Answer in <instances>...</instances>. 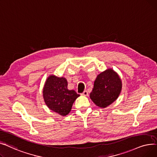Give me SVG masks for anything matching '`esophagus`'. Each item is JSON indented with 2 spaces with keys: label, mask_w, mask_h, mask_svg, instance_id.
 Segmentation results:
<instances>
[{
  "label": "esophagus",
  "mask_w": 157,
  "mask_h": 157,
  "mask_svg": "<svg viewBox=\"0 0 157 157\" xmlns=\"http://www.w3.org/2000/svg\"><path fill=\"white\" fill-rule=\"evenodd\" d=\"M82 95L85 96H88V92L87 91H84L82 93Z\"/></svg>",
  "instance_id": "1"
}]
</instances>
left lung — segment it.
<instances>
[{"instance_id": "left-lung-1", "label": "left lung", "mask_w": 157, "mask_h": 157, "mask_svg": "<svg viewBox=\"0 0 157 157\" xmlns=\"http://www.w3.org/2000/svg\"><path fill=\"white\" fill-rule=\"evenodd\" d=\"M122 89V81L116 71L108 68L97 76L90 98L96 106L105 108L114 102Z\"/></svg>"}]
</instances>
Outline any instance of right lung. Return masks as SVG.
I'll list each match as a JSON object with an SVG mask.
<instances>
[{
    "label": "right lung",
    "instance_id": "obj_1",
    "mask_svg": "<svg viewBox=\"0 0 157 157\" xmlns=\"http://www.w3.org/2000/svg\"><path fill=\"white\" fill-rule=\"evenodd\" d=\"M79 96L74 90H69L64 77L53 75L48 77L43 89V97L47 106L63 116L70 113L73 103Z\"/></svg>",
    "mask_w": 157,
    "mask_h": 157
}]
</instances>
